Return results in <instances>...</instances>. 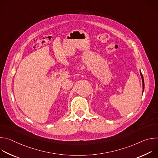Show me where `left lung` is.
I'll list each match as a JSON object with an SVG mask.
<instances>
[{
  "label": "left lung",
  "instance_id": "obj_1",
  "mask_svg": "<svg viewBox=\"0 0 158 158\" xmlns=\"http://www.w3.org/2000/svg\"><path fill=\"white\" fill-rule=\"evenodd\" d=\"M140 74H141V78H142V82H143V91H144V79H143V76L141 71H140Z\"/></svg>",
  "mask_w": 158,
  "mask_h": 158
}]
</instances>
